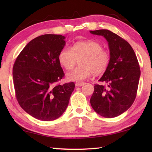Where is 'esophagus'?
<instances>
[{"instance_id": "esophagus-1", "label": "esophagus", "mask_w": 152, "mask_h": 152, "mask_svg": "<svg viewBox=\"0 0 152 152\" xmlns=\"http://www.w3.org/2000/svg\"><path fill=\"white\" fill-rule=\"evenodd\" d=\"M82 85H84V83H82V82H76L75 84L76 86H82Z\"/></svg>"}]
</instances>
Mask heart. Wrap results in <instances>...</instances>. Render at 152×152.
<instances>
[{
  "label": "heart",
  "instance_id": "b5f03b06",
  "mask_svg": "<svg viewBox=\"0 0 152 152\" xmlns=\"http://www.w3.org/2000/svg\"><path fill=\"white\" fill-rule=\"evenodd\" d=\"M79 58L80 66L67 74L69 80L80 82L88 78L92 72L95 75L104 73L109 64L110 54L103 50L101 43L92 40L77 42L72 48H64L59 54L61 65L68 70L74 68Z\"/></svg>",
  "mask_w": 152,
  "mask_h": 152
}]
</instances>
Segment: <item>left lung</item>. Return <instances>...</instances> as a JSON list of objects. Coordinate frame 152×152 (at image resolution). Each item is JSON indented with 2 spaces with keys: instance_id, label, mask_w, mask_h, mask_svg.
Returning <instances> with one entry per match:
<instances>
[{
  "instance_id": "left-lung-1",
  "label": "left lung",
  "mask_w": 152,
  "mask_h": 152,
  "mask_svg": "<svg viewBox=\"0 0 152 152\" xmlns=\"http://www.w3.org/2000/svg\"><path fill=\"white\" fill-rule=\"evenodd\" d=\"M106 39L110 51L108 68L95 84L90 100L92 109L106 118L119 116L129 109L137 94L141 74L137 58L127 41L107 29L90 31Z\"/></svg>"
}]
</instances>
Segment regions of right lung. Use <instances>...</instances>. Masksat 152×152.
<instances>
[{
	"label": "right lung",
	"mask_w": 152,
	"mask_h": 152,
	"mask_svg": "<svg viewBox=\"0 0 152 152\" xmlns=\"http://www.w3.org/2000/svg\"><path fill=\"white\" fill-rule=\"evenodd\" d=\"M61 35L35 38L15 61L12 77L18 102L25 112L44 121L60 117L68 107L74 82L58 84L64 76L59 54L66 45Z\"/></svg>",
	"instance_id": "obj_1"
}]
</instances>
